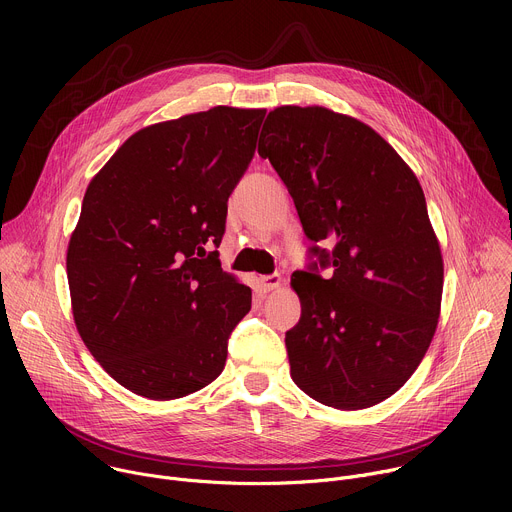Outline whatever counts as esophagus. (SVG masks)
Returning <instances> with one entry per match:
<instances>
[{"label": "esophagus", "instance_id": "esophagus-1", "mask_svg": "<svg viewBox=\"0 0 512 512\" xmlns=\"http://www.w3.org/2000/svg\"><path fill=\"white\" fill-rule=\"evenodd\" d=\"M259 283L263 287V291H273V289H279L281 287V277L277 273L273 275H263L259 277Z\"/></svg>", "mask_w": 512, "mask_h": 512}]
</instances>
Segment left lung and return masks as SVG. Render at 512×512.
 I'll return each instance as SVG.
<instances>
[{
    "mask_svg": "<svg viewBox=\"0 0 512 512\" xmlns=\"http://www.w3.org/2000/svg\"><path fill=\"white\" fill-rule=\"evenodd\" d=\"M257 152L314 243L291 275L302 316L285 332L289 375L322 405L373 407L415 373L440 318L444 261L423 190L375 129L324 107L273 109Z\"/></svg>",
    "mask_w": 512,
    "mask_h": 512,
    "instance_id": "1",
    "label": "left lung"
}]
</instances>
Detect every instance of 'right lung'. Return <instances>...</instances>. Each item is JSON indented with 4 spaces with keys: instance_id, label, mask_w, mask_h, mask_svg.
Returning <instances> with one entry per match:
<instances>
[{
    "instance_id": "obj_1",
    "label": "right lung",
    "mask_w": 512,
    "mask_h": 512,
    "mask_svg": "<svg viewBox=\"0 0 512 512\" xmlns=\"http://www.w3.org/2000/svg\"><path fill=\"white\" fill-rule=\"evenodd\" d=\"M265 109L212 107L133 133L91 180L66 273L77 330L135 395L186 397L223 373L251 289L225 273L227 202Z\"/></svg>"
}]
</instances>
